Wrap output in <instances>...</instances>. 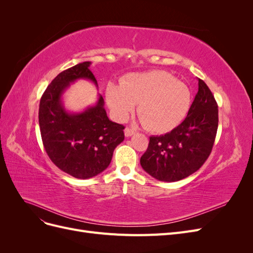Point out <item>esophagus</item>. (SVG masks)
I'll return each instance as SVG.
<instances>
[{
  "label": "esophagus",
  "mask_w": 253,
  "mask_h": 253,
  "mask_svg": "<svg viewBox=\"0 0 253 253\" xmlns=\"http://www.w3.org/2000/svg\"><path fill=\"white\" fill-rule=\"evenodd\" d=\"M134 133H135V131H134L133 128H131V127H126V129H125V135H126V137L132 136Z\"/></svg>",
  "instance_id": "obj_1"
}]
</instances>
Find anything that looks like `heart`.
<instances>
[{
    "mask_svg": "<svg viewBox=\"0 0 253 253\" xmlns=\"http://www.w3.org/2000/svg\"><path fill=\"white\" fill-rule=\"evenodd\" d=\"M105 98L114 117L125 121L138 104L137 114L153 133L172 131L186 118L192 96L185 83L166 71L129 74L120 86L110 83Z\"/></svg>",
    "mask_w": 253,
    "mask_h": 253,
    "instance_id": "1",
    "label": "heart"
}]
</instances>
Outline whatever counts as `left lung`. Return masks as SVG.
Listing matches in <instances>:
<instances>
[{"mask_svg": "<svg viewBox=\"0 0 253 253\" xmlns=\"http://www.w3.org/2000/svg\"><path fill=\"white\" fill-rule=\"evenodd\" d=\"M217 126V103L208 85L198 79V91L185 120L169 133L150 137L140 158L142 169L162 181L188 177L208 159Z\"/></svg>", "mask_w": 253, "mask_h": 253, "instance_id": "obj_1", "label": "left lung"}]
</instances>
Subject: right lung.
Masks as SVG:
<instances>
[{
  "mask_svg": "<svg viewBox=\"0 0 253 253\" xmlns=\"http://www.w3.org/2000/svg\"><path fill=\"white\" fill-rule=\"evenodd\" d=\"M89 65L86 61L60 73L45 89L39 106L40 132L48 157L60 170L80 179L103 172L115 148L125 139V126L106 116L102 96L81 113L64 109L61 96L74 81L87 79L98 86Z\"/></svg>",
  "mask_w": 253,
  "mask_h": 253,
  "instance_id": "add662e5",
  "label": "right lung"
}]
</instances>
